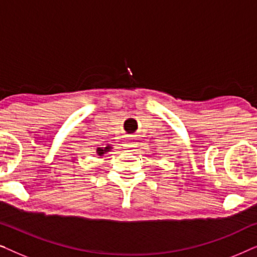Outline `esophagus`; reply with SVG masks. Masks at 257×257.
I'll list each match as a JSON object with an SVG mask.
<instances>
[{"label":"esophagus","mask_w":257,"mask_h":257,"mask_svg":"<svg viewBox=\"0 0 257 257\" xmlns=\"http://www.w3.org/2000/svg\"><path fill=\"white\" fill-rule=\"evenodd\" d=\"M122 146H124V149H132V147H135V144H133L132 142H126L125 144H122Z\"/></svg>","instance_id":"esophagus-1"}]
</instances>
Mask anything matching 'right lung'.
I'll return each instance as SVG.
<instances>
[{
  "instance_id": "add662e5",
  "label": "right lung",
  "mask_w": 257,
  "mask_h": 257,
  "mask_svg": "<svg viewBox=\"0 0 257 257\" xmlns=\"http://www.w3.org/2000/svg\"><path fill=\"white\" fill-rule=\"evenodd\" d=\"M111 149H112V147H110V146L104 147V149H103V147H98V149H97V154L99 157H103L104 154L106 153V152H108V151H110Z\"/></svg>"
}]
</instances>
